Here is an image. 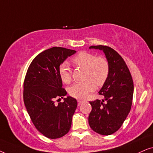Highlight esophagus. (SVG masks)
<instances>
[{"label":"esophagus","instance_id":"esophagus-1","mask_svg":"<svg viewBox=\"0 0 153 153\" xmlns=\"http://www.w3.org/2000/svg\"><path fill=\"white\" fill-rule=\"evenodd\" d=\"M83 102V100H78V105H79V106L80 105V104H81V103H82Z\"/></svg>","mask_w":153,"mask_h":153}]
</instances>
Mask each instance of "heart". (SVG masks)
Returning a JSON list of instances; mask_svg holds the SVG:
<instances>
[{"mask_svg": "<svg viewBox=\"0 0 153 153\" xmlns=\"http://www.w3.org/2000/svg\"><path fill=\"white\" fill-rule=\"evenodd\" d=\"M73 62L85 70L84 82L76 83L69 88L71 96L77 99H85L97 86H102L106 82L109 74V65L104 57H97L95 54L87 51H81L73 58ZM59 76L65 83L72 81V74L66 62L59 68Z\"/></svg>", "mask_w": 153, "mask_h": 153, "instance_id": "b5f03b06", "label": "heart"}]
</instances>
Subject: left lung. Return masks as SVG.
I'll return each mask as SVG.
<instances>
[{
  "mask_svg": "<svg viewBox=\"0 0 153 153\" xmlns=\"http://www.w3.org/2000/svg\"><path fill=\"white\" fill-rule=\"evenodd\" d=\"M89 49L104 52L109 65V74L99 91L104 99L90 102L92 111L88 123L95 132L111 135L118 130L130 111L134 93L132 78L124 60L112 48L98 45Z\"/></svg>",
  "mask_w": 153,
  "mask_h": 153,
  "instance_id": "1",
  "label": "left lung"
}]
</instances>
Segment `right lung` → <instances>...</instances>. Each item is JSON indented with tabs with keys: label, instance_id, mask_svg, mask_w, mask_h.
<instances>
[{
	"label": "right lung",
	"instance_id": "add662e5",
	"mask_svg": "<svg viewBox=\"0 0 153 153\" xmlns=\"http://www.w3.org/2000/svg\"><path fill=\"white\" fill-rule=\"evenodd\" d=\"M76 52L57 47L45 50L33 60L25 77V106L36 129L49 139L63 137L72 125L76 100L68 96L58 105L54 104V100L60 97L62 99L67 95L62 88L59 68Z\"/></svg>",
	"mask_w": 153,
	"mask_h": 153
}]
</instances>
